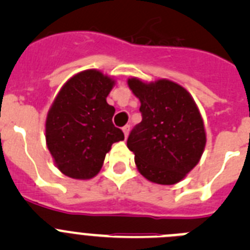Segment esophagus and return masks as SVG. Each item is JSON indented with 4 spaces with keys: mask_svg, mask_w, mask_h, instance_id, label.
I'll return each instance as SVG.
<instances>
[{
    "mask_svg": "<svg viewBox=\"0 0 250 250\" xmlns=\"http://www.w3.org/2000/svg\"><path fill=\"white\" fill-rule=\"evenodd\" d=\"M123 131L124 134H125V138H127V135H129L130 132V125H125V126L123 127Z\"/></svg>",
    "mask_w": 250,
    "mask_h": 250,
    "instance_id": "34e87169",
    "label": "esophagus"
}]
</instances>
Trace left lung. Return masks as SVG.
<instances>
[{
    "instance_id": "1",
    "label": "left lung",
    "mask_w": 250,
    "mask_h": 250,
    "mask_svg": "<svg viewBox=\"0 0 250 250\" xmlns=\"http://www.w3.org/2000/svg\"><path fill=\"white\" fill-rule=\"evenodd\" d=\"M127 83L141 103L143 120L127 138L139 171L156 184L180 182L199 163L207 143L195 103L173 81L144 83L130 79Z\"/></svg>"
}]
</instances>
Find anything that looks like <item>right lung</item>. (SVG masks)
<instances>
[{"mask_svg": "<svg viewBox=\"0 0 250 250\" xmlns=\"http://www.w3.org/2000/svg\"><path fill=\"white\" fill-rule=\"evenodd\" d=\"M112 85L109 76L86 70L63 85L51 106L46 143L57 167L70 178H94L111 145L124 140L112 124L114 106L106 103Z\"/></svg>", "mask_w": 250, "mask_h": 250, "instance_id": "right-lung-1", "label": "right lung"}]
</instances>
